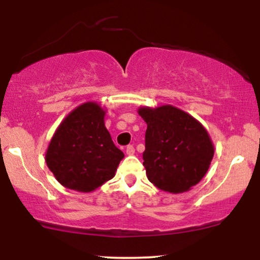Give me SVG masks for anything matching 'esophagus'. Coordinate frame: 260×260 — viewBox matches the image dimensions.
<instances>
[{
  "instance_id": "obj_1",
  "label": "esophagus",
  "mask_w": 260,
  "mask_h": 260,
  "mask_svg": "<svg viewBox=\"0 0 260 260\" xmlns=\"http://www.w3.org/2000/svg\"><path fill=\"white\" fill-rule=\"evenodd\" d=\"M134 151H136V150H134L133 145H128V147L126 148V154L127 155H133Z\"/></svg>"
}]
</instances>
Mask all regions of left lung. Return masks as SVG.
Here are the masks:
<instances>
[{"instance_id":"1","label":"left lung","mask_w":260,"mask_h":260,"mask_svg":"<svg viewBox=\"0 0 260 260\" xmlns=\"http://www.w3.org/2000/svg\"><path fill=\"white\" fill-rule=\"evenodd\" d=\"M138 113L147 123L143 165L148 180L165 192H188L204 177L214 157L207 128L172 105L140 106Z\"/></svg>"}]
</instances>
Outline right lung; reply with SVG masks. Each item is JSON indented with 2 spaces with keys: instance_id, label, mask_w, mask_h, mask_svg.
<instances>
[{
  "instance_id": "add662e5",
  "label": "right lung",
  "mask_w": 260,
  "mask_h": 260,
  "mask_svg": "<svg viewBox=\"0 0 260 260\" xmlns=\"http://www.w3.org/2000/svg\"><path fill=\"white\" fill-rule=\"evenodd\" d=\"M105 107L86 101L66 116L50 140L45 161L68 189L92 192L111 180L124 157L105 127Z\"/></svg>"
}]
</instances>
